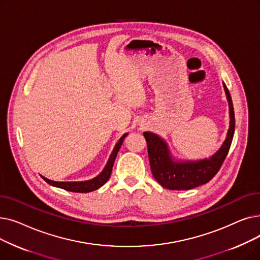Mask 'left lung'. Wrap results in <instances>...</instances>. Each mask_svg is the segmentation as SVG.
<instances>
[{"label": "left lung", "mask_w": 260, "mask_h": 260, "mask_svg": "<svg viewBox=\"0 0 260 260\" xmlns=\"http://www.w3.org/2000/svg\"><path fill=\"white\" fill-rule=\"evenodd\" d=\"M229 102L230 126L226 137L218 151L209 158L199 160H177L171 154L167 141L160 136L144 132L143 136L147 143L149 165L154 178L169 189H190L208 183L219 171L223 163L234 137L235 115L230 91L222 82Z\"/></svg>", "instance_id": "obj_1"}]
</instances>
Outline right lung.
Wrapping results in <instances>:
<instances>
[{"instance_id":"obj_1","label":"right lung","mask_w":260,"mask_h":260,"mask_svg":"<svg viewBox=\"0 0 260 260\" xmlns=\"http://www.w3.org/2000/svg\"><path fill=\"white\" fill-rule=\"evenodd\" d=\"M128 135V133L124 134L122 136V137L119 139V141L117 142V144L115 145L113 152L111 154V156H109L108 158V161L106 163V166L104 167L103 171L97 176L94 177V178L92 179H89V180H86V181H75V182H58V181H52V180H49L47 178H45V177L41 176L42 178L47 182L49 183L50 185H53L56 187H60V188H63V189H66V190H70V192H76V193H89V192H92V190H95L98 189L99 187H101L108 179L109 177H111V174H112V171H113V167H114V162H115V159L117 157V154L119 152V149L123 143V141H124V138L126 137V136Z\"/></svg>"}]
</instances>
